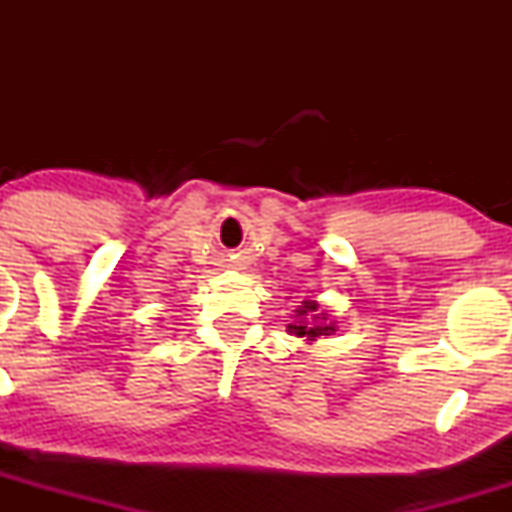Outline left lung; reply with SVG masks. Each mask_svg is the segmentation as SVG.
I'll return each mask as SVG.
<instances>
[{"label":"left lung","instance_id":"left-lung-1","mask_svg":"<svg viewBox=\"0 0 512 512\" xmlns=\"http://www.w3.org/2000/svg\"><path fill=\"white\" fill-rule=\"evenodd\" d=\"M315 310H317L315 301H303V305H298V310H293V313H296V320H293V325H289V332L296 334V337H308V339L334 332L332 325H317V322H320V315H315ZM322 320H327V317H322Z\"/></svg>","mask_w":512,"mask_h":512}]
</instances>
